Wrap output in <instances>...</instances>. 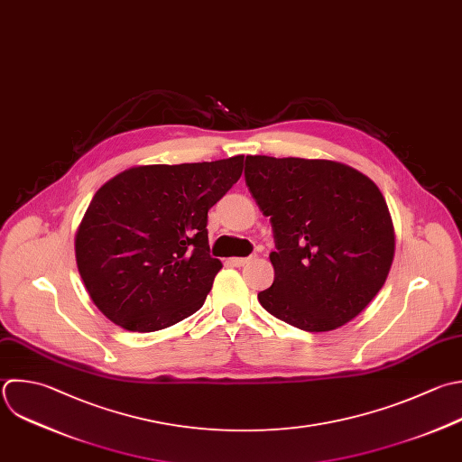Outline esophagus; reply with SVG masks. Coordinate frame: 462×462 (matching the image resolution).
<instances>
[{
	"instance_id": "obj_1",
	"label": "esophagus",
	"mask_w": 462,
	"mask_h": 462,
	"mask_svg": "<svg viewBox=\"0 0 462 462\" xmlns=\"http://www.w3.org/2000/svg\"><path fill=\"white\" fill-rule=\"evenodd\" d=\"M251 258H253V256H249V258H238V256H236V258H231L229 262H231L235 267H242V265H245Z\"/></svg>"
}]
</instances>
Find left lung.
Returning <instances> with one entry per match:
<instances>
[{
  "instance_id": "obj_1",
  "label": "left lung",
  "mask_w": 462,
  "mask_h": 462,
  "mask_svg": "<svg viewBox=\"0 0 462 462\" xmlns=\"http://www.w3.org/2000/svg\"><path fill=\"white\" fill-rule=\"evenodd\" d=\"M245 184L276 244L262 307L307 332L354 319L384 285L395 251L379 188L336 161L267 155H247Z\"/></svg>"
}]
</instances>
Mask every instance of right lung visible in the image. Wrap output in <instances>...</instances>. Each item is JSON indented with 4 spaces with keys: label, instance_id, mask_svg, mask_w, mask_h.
Masks as SVG:
<instances>
[{
    "label": "right lung",
    "instance_id": "obj_1",
    "mask_svg": "<svg viewBox=\"0 0 462 462\" xmlns=\"http://www.w3.org/2000/svg\"><path fill=\"white\" fill-rule=\"evenodd\" d=\"M242 170L244 155L135 166L97 189L76 233V262L110 321L153 332L204 305L222 269L209 254L208 211Z\"/></svg>",
    "mask_w": 462,
    "mask_h": 462
}]
</instances>
